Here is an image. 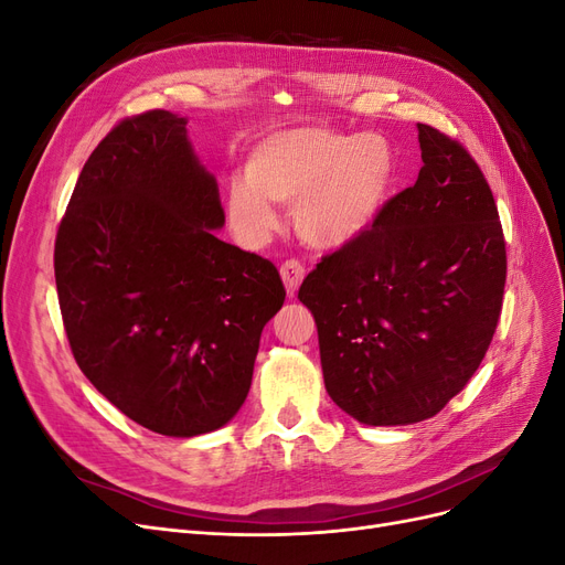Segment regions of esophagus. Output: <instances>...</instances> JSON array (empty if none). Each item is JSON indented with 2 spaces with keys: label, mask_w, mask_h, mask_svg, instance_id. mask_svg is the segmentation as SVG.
I'll list each match as a JSON object with an SVG mask.
<instances>
[{
  "label": "esophagus",
  "mask_w": 565,
  "mask_h": 565,
  "mask_svg": "<svg viewBox=\"0 0 565 565\" xmlns=\"http://www.w3.org/2000/svg\"><path fill=\"white\" fill-rule=\"evenodd\" d=\"M280 276H282V282L287 287V295L295 297L297 289L306 276V266L297 259H287L282 266H280Z\"/></svg>",
  "instance_id": "esophagus-1"
}]
</instances>
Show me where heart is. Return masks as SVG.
<instances>
[{
  "label": "heart",
  "mask_w": 565,
  "mask_h": 565,
  "mask_svg": "<svg viewBox=\"0 0 565 565\" xmlns=\"http://www.w3.org/2000/svg\"><path fill=\"white\" fill-rule=\"evenodd\" d=\"M247 177L228 183L226 210L245 241L278 226L276 204H295L297 231L316 247H341L372 226L396 181V152L382 134L297 125L266 134Z\"/></svg>",
  "instance_id": "heart-1"
}]
</instances>
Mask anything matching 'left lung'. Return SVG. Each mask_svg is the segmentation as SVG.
Listing matches in <instances>:
<instances>
[{
    "label": "left lung",
    "instance_id": "1",
    "mask_svg": "<svg viewBox=\"0 0 565 565\" xmlns=\"http://www.w3.org/2000/svg\"><path fill=\"white\" fill-rule=\"evenodd\" d=\"M419 148L415 185L299 287L324 388L372 426L438 415L481 365L502 313L507 245L481 167L429 125Z\"/></svg>",
    "mask_w": 565,
    "mask_h": 565
}]
</instances>
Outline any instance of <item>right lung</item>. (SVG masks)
I'll return each instance as SVG.
<instances>
[{"mask_svg": "<svg viewBox=\"0 0 565 565\" xmlns=\"http://www.w3.org/2000/svg\"><path fill=\"white\" fill-rule=\"evenodd\" d=\"M216 179L185 117L146 110L100 141L61 218L56 289L67 344L104 396L146 429L191 438L245 403L285 285L259 254L218 241Z\"/></svg>", "mask_w": 565, "mask_h": 565, "instance_id": "add662e5", "label": "right lung"}]
</instances>
